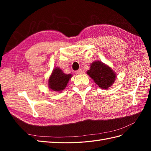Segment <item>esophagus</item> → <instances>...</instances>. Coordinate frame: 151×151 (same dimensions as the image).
Returning a JSON list of instances; mask_svg holds the SVG:
<instances>
[{
    "label": "esophagus",
    "instance_id": "esophagus-1",
    "mask_svg": "<svg viewBox=\"0 0 151 151\" xmlns=\"http://www.w3.org/2000/svg\"><path fill=\"white\" fill-rule=\"evenodd\" d=\"M76 74H83V70H82L80 68V69H79L78 70H77L76 72Z\"/></svg>",
    "mask_w": 151,
    "mask_h": 151
}]
</instances>
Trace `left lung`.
<instances>
[{
    "label": "left lung",
    "mask_w": 151,
    "mask_h": 151,
    "mask_svg": "<svg viewBox=\"0 0 151 151\" xmlns=\"http://www.w3.org/2000/svg\"><path fill=\"white\" fill-rule=\"evenodd\" d=\"M88 74L102 89H108L116 79V75L112 68L99 60L91 63Z\"/></svg>",
    "instance_id": "left-lung-1"
}]
</instances>
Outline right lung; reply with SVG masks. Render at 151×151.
Segmentation results:
<instances>
[{"mask_svg":"<svg viewBox=\"0 0 151 151\" xmlns=\"http://www.w3.org/2000/svg\"><path fill=\"white\" fill-rule=\"evenodd\" d=\"M71 74H66L63 72L60 68H54L48 80V88L55 92H62L64 89L71 79Z\"/></svg>","mask_w":151,"mask_h":151,"instance_id":"1","label":"right lung"}]
</instances>
